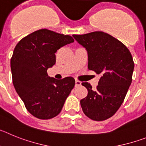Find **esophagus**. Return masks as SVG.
I'll use <instances>...</instances> for the list:
<instances>
[{
    "mask_svg": "<svg viewBox=\"0 0 146 146\" xmlns=\"http://www.w3.org/2000/svg\"><path fill=\"white\" fill-rule=\"evenodd\" d=\"M81 86V82L79 80H76L75 81V86Z\"/></svg>",
    "mask_w": 146,
    "mask_h": 146,
    "instance_id": "esophagus-1",
    "label": "esophagus"
}]
</instances>
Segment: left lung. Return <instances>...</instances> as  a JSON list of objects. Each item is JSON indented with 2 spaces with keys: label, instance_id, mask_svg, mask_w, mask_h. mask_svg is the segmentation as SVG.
Instances as JSON below:
<instances>
[{
  "label": "left lung",
  "instance_id": "left-lung-1",
  "mask_svg": "<svg viewBox=\"0 0 146 146\" xmlns=\"http://www.w3.org/2000/svg\"><path fill=\"white\" fill-rule=\"evenodd\" d=\"M88 52V68L100 74L98 86L82 82L88 95L80 100L82 111L94 121L112 117L119 109L132 80L134 64L131 52L119 40L107 33L95 31L72 35Z\"/></svg>",
  "mask_w": 146,
  "mask_h": 146
}]
</instances>
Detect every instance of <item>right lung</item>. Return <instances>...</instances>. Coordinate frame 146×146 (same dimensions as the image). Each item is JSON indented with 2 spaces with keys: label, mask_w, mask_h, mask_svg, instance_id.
<instances>
[{
  "label": "right lung",
  "mask_w": 146,
  "mask_h": 146,
  "mask_svg": "<svg viewBox=\"0 0 146 146\" xmlns=\"http://www.w3.org/2000/svg\"><path fill=\"white\" fill-rule=\"evenodd\" d=\"M74 42L71 36L40 29L16 45L11 58L13 84L27 110L36 118H52L61 111L75 80L50 77L47 69L55 64V52Z\"/></svg>",
  "instance_id": "obj_1"
}]
</instances>
